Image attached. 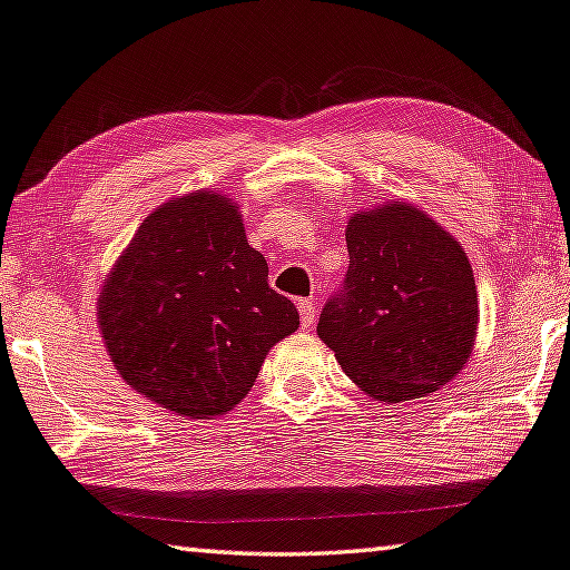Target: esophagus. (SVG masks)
<instances>
[{
  "mask_svg": "<svg viewBox=\"0 0 570 570\" xmlns=\"http://www.w3.org/2000/svg\"><path fill=\"white\" fill-rule=\"evenodd\" d=\"M298 316H302V326L304 328H312L314 321H316V306H314V302H308V298H302V302H298Z\"/></svg>",
  "mask_w": 570,
  "mask_h": 570,
  "instance_id": "34e87169",
  "label": "esophagus"
}]
</instances>
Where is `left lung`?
Masks as SVG:
<instances>
[{
	"instance_id": "obj_1",
	"label": "left lung",
	"mask_w": 570,
	"mask_h": 570,
	"mask_svg": "<svg viewBox=\"0 0 570 570\" xmlns=\"http://www.w3.org/2000/svg\"><path fill=\"white\" fill-rule=\"evenodd\" d=\"M348 272L318 318L344 374L386 403L421 399L459 374L479 328L469 258L406 202L358 212L346 226Z\"/></svg>"
}]
</instances>
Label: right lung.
<instances>
[{
	"label": "right lung",
	"mask_w": 570,
	"mask_h": 570,
	"mask_svg": "<svg viewBox=\"0 0 570 570\" xmlns=\"http://www.w3.org/2000/svg\"><path fill=\"white\" fill-rule=\"evenodd\" d=\"M99 328L134 391L177 416L212 419L252 391L298 312L268 286L239 206L194 191L141 222L101 288Z\"/></svg>",
	"instance_id": "add662e5"
}]
</instances>
